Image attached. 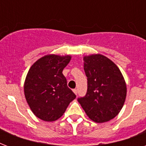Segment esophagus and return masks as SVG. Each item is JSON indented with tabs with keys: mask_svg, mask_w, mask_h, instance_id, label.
<instances>
[{
	"mask_svg": "<svg viewBox=\"0 0 146 146\" xmlns=\"http://www.w3.org/2000/svg\"><path fill=\"white\" fill-rule=\"evenodd\" d=\"M73 92L76 94V95H77V89H73Z\"/></svg>",
	"mask_w": 146,
	"mask_h": 146,
	"instance_id": "obj_1",
	"label": "esophagus"
}]
</instances>
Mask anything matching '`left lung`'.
I'll use <instances>...</instances> for the list:
<instances>
[{
  "instance_id": "8db88e82",
  "label": "left lung",
  "mask_w": 146,
  "mask_h": 146,
  "mask_svg": "<svg viewBox=\"0 0 146 146\" xmlns=\"http://www.w3.org/2000/svg\"><path fill=\"white\" fill-rule=\"evenodd\" d=\"M87 92L78 102L91 120L104 123L117 115L123 106L127 86L117 65L102 54L86 56Z\"/></svg>"
}]
</instances>
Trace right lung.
Wrapping results in <instances>:
<instances>
[{
  "label": "right lung",
  "instance_id": "obj_1",
  "mask_svg": "<svg viewBox=\"0 0 146 146\" xmlns=\"http://www.w3.org/2000/svg\"><path fill=\"white\" fill-rule=\"evenodd\" d=\"M70 56L46 55L31 66L24 84L27 103L37 117L54 121L65 112L76 95L62 73Z\"/></svg>",
  "mask_w": 146,
  "mask_h": 146
}]
</instances>
